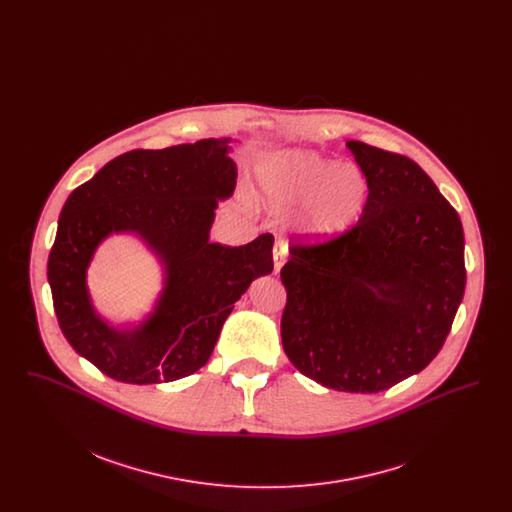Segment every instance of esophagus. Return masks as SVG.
Listing matches in <instances>:
<instances>
[{
    "mask_svg": "<svg viewBox=\"0 0 512 512\" xmlns=\"http://www.w3.org/2000/svg\"><path fill=\"white\" fill-rule=\"evenodd\" d=\"M272 255H274V268L280 270L282 265L286 263V257H288V238H284V236L276 238Z\"/></svg>",
    "mask_w": 512,
    "mask_h": 512,
    "instance_id": "esophagus-1",
    "label": "esophagus"
}]
</instances>
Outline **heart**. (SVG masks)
Segmentation results:
<instances>
[{
  "instance_id": "1",
  "label": "heart",
  "mask_w": 512,
  "mask_h": 512,
  "mask_svg": "<svg viewBox=\"0 0 512 512\" xmlns=\"http://www.w3.org/2000/svg\"><path fill=\"white\" fill-rule=\"evenodd\" d=\"M265 194L282 205L307 201L303 226L318 238H334L363 213L366 182L353 165H334L307 151H292L261 169Z\"/></svg>"
}]
</instances>
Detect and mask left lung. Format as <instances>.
<instances>
[{"instance_id": "1", "label": "left lung", "mask_w": 512, "mask_h": 512, "mask_svg": "<svg viewBox=\"0 0 512 512\" xmlns=\"http://www.w3.org/2000/svg\"><path fill=\"white\" fill-rule=\"evenodd\" d=\"M365 174L359 220L326 240L297 236L280 270L282 345L318 384L390 390L443 347L463 301V224L413 159L351 140Z\"/></svg>"}]
</instances>
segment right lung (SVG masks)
I'll return each mask as SVG.
<instances>
[{"label":"right lung","mask_w":512,"mask_h":512,"mask_svg":"<svg viewBox=\"0 0 512 512\" xmlns=\"http://www.w3.org/2000/svg\"><path fill=\"white\" fill-rule=\"evenodd\" d=\"M226 140L132 149L63 205L49 251L57 322L74 351L126 384H159L205 365L220 328L249 284L274 268L272 234L240 247L211 244L217 197L236 186ZM132 229L166 259L170 280L158 313L136 333H117L93 315L85 267L109 232Z\"/></svg>","instance_id":"add662e5"}]
</instances>
